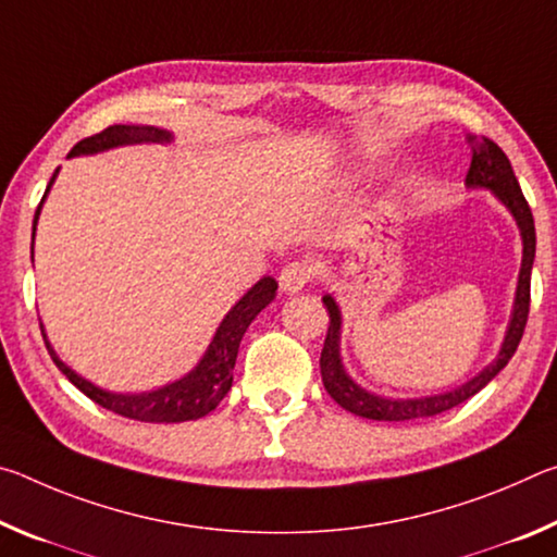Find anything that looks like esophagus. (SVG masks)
<instances>
[{"label":"esophagus","instance_id":"1","mask_svg":"<svg viewBox=\"0 0 557 557\" xmlns=\"http://www.w3.org/2000/svg\"><path fill=\"white\" fill-rule=\"evenodd\" d=\"M314 280V265L307 260H292L285 270L280 272V287L287 295H295V292L305 289L309 282Z\"/></svg>","mask_w":557,"mask_h":557}]
</instances>
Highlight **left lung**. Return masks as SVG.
<instances>
[{
  "label": "left lung",
  "mask_w": 557,
  "mask_h": 557,
  "mask_svg": "<svg viewBox=\"0 0 557 557\" xmlns=\"http://www.w3.org/2000/svg\"><path fill=\"white\" fill-rule=\"evenodd\" d=\"M469 143L474 147V154H471V166L465 182L469 186L492 188L498 199L504 201L506 209L513 213L523 238V262H521V275H518L513 317H511V324H508L502 351H498L496 361L492 366H486L476 379H471L469 383H465L461 388L451 393L430 395V398H418V400L379 398V395H371L363 388H358V385L346 375L342 358H338V326H342V317H338L336 301L326 295L324 305L329 312V329H326L322 358H319V369H322V381H324L326 393L332 395L344 410L358 414V418L383 420V422H408V420H425V418H432V414L457 408V405H461L465 400H469L471 395L482 391L484 385L492 381L508 361H511L518 344H521L523 329L528 322V309H531V270H533V258H535L533 213L521 191V186H518V178L513 174L511 162H508V157L504 154V149L488 137H479V139L471 137Z\"/></svg>",
  "instance_id": "8db88e82"
}]
</instances>
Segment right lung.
<instances>
[{"instance_id": "obj_1", "label": "right lung", "mask_w": 557, "mask_h": 557, "mask_svg": "<svg viewBox=\"0 0 557 557\" xmlns=\"http://www.w3.org/2000/svg\"><path fill=\"white\" fill-rule=\"evenodd\" d=\"M169 139H172V135H169L166 129L137 127V125H110L108 129L98 132V135L81 139V143L71 149L69 157L96 154V152H102V149L135 145V143H169ZM46 194H49V188H46ZM39 211H41V203L34 215V231H36ZM275 289H277L275 280L262 277L258 285L252 287L228 314H225L219 332H215L213 342L209 346V351H206L201 363L196 366L191 373L184 375L182 381L164 385V388L152 391V393H139V395H115V393L100 391L98 385L81 379L78 373H73L69 366L59 361V356H55L49 338L44 334V326L41 324L39 326L53 363L59 366V371L65 375V379H69L81 393H86L92 403L102 405V408L110 412L122 414V418H129L137 422H166L169 425V422L199 420L203 414H209L211 410L219 408V403L225 398V393L231 391L235 356H238V346L245 329H248L252 319H256L262 309L270 305L272 297H275Z\"/></svg>"}]
</instances>
